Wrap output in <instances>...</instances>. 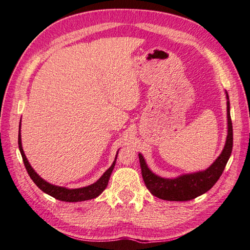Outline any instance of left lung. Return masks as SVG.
I'll list each match as a JSON object with an SVG mask.
<instances>
[{
	"label": "left lung",
	"mask_w": 250,
	"mask_h": 250,
	"mask_svg": "<svg viewBox=\"0 0 250 250\" xmlns=\"http://www.w3.org/2000/svg\"><path fill=\"white\" fill-rule=\"evenodd\" d=\"M227 97V118H228V135L223 152L208 169L195 173L183 174L175 179H165L149 170L142 155L139 153V160L143 181L153 196L167 201H189L203 195L212 188L223 174L225 167L230 158L233 146V129L230 115V102L228 93Z\"/></svg>",
	"instance_id": "obj_1"
}]
</instances>
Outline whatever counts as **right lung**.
Here are the masks:
<instances>
[{
	"mask_svg": "<svg viewBox=\"0 0 250 250\" xmlns=\"http://www.w3.org/2000/svg\"><path fill=\"white\" fill-rule=\"evenodd\" d=\"M18 144H19V149H20L22 159H23V164L25 166V169L27 171V173H29L31 179L33 180V182L36 184V186L40 188V189H42L43 192H46L47 195L58 199V200L65 201V202H79V201L91 200V199H94L101 195V193L104 189H106L109 179H110V175H111V173H112L113 168L115 166L116 157H118V153H116L115 159H114L113 164L111 165V167L106 172H104V173L101 176V179L94 183V184H91V185L82 187V188L68 189V188H66V187H61V186L50 184V183H48L47 181L42 179V177L36 173L35 170L31 167L29 160L26 159V156L23 152V148H22L20 128H19V135H18Z\"/></svg>",
	"mask_w": 250,
	"mask_h": 250,
	"instance_id": "1",
	"label": "right lung"
}]
</instances>
